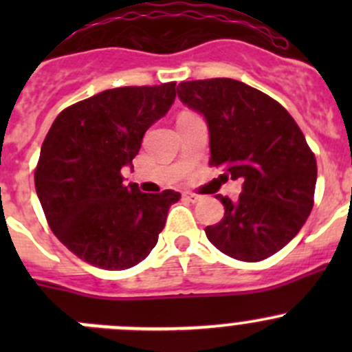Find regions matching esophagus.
Instances as JSON below:
<instances>
[{
  "label": "esophagus",
  "mask_w": 352,
  "mask_h": 352,
  "mask_svg": "<svg viewBox=\"0 0 352 352\" xmlns=\"http://www.w3.org/2000/svg\"><path fill=\"white\" fill-rule=\"evenodd\" d=\"M184 199L189 202H197L199 199H201V196H197V194H192V192H186L184 194Z\"/></svg>",
  "instance_id": "1"
}]
</instances>
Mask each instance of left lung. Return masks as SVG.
<instances>
[{"label":"left lung","mask_w":352,"mask_h":352,"mask_svg":"<svg viewBox=\"0 0 352 352\" xmlns=\"http://www.w3.org/2000/svg\"><path fill=\"white\" fill-rule=\"evenodd\" d=\"M177 95L208 124L211 165L242 182L235 201L216 196L225 216L206 236L236 261L271 257L314 208L317 162L303 133L274 98L232 78L184 81Z\"/></svg>","instance_id":"left-lung-1"}]
</instances>
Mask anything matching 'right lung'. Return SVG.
Returning a JSON list of instances; mask_svg holds the SVG:
<instances>
[{
  "mask_svg": "<svg viewBox=\"0 0 352 352\" xmlns=\"http://www.w3.org/2000/svg\"><path fill=\"white\" fill-rule=\"evenodd\" d=\"M175 100V83L100 91L63 110L41 148L35 190L67 250L95 267L124 271L150 255L175 190L124 184L144 133Z\"/></svg>",
  "mask_w": 352,
  "mask_h": 352,
  "instance_id": "add662e5",
  "label": "right lung"
}]
</instances>
